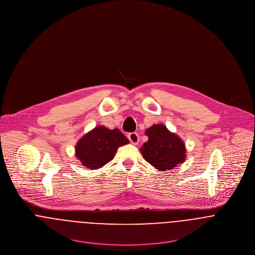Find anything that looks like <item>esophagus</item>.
<instances>
[{
    "label": "esophagus",
    "mask_w": 255,
    "mask_h": 255,
    "mask_svg": "<svg viewBox=\"0 0 255 255\" xmlns=\"http://www.w3.org/2000/svg\"><path fill=\"white\" fill-rule=\"evenodd\" d=\"M128 137L129 141H130L132 144H137V143H138L139 136L136 132H130V133H128Z\"/></svg>",
    "instance_id": "34e87169"
}]
</instances>
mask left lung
Returning <instances> with one entry per match:
<instances>
[{
    "instance_id": "obj_1",
    "label": "left lung",
    "mask_w": 255,
    "mask_h": 255,
    "mask_svg": "<svg viewBox=\"0 0 255 255\" xmlns=\"http://www.w3.org/2000/svg\"><path fill=\"white\" fill-rule=\"evenodd\" d=\"M145 134L148 141L140 151L146 162L161 171L172 169L185 161V143L164 125H153Z\"/></svg>"
}]
</instances>
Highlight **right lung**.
Instances as JSON below:
<instances>
[{
	"instance_id": "right-lung-1",
	"label": "right lung",
	"mask_w": 255,
	"mask_h": 255,
	"mask_svg": "<svg viewBox=\"0 0 255 255\" xmlns=\"http://www.w3.org/2000/svg\"><path fill=\"white\" fill-rule=\"evenodd\" d=\"M128 142L118 128L109 129L99 126L77 142L76 157L91 169L100 168L113 160L119 147Z\"/></svg>"
}]
</instances>
